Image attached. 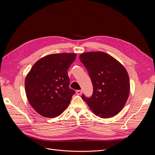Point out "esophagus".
I'll return each mask as SVG.
<instances>
[{
	"mask_svg": "<svg viewBox=\"0 0 155 155\" xmlns=\"http://www.w3.org/2000/svg\"><path fill=\"white\" fill-rule=\"evenodd\" d=\"M81 93H82V91L81 90H78V91H76V94H77L78 95L81 94Z\"/></svg>",
	"mask_w": 155,
	"mask_h": 155,
	"instance_id": "obj_1",
	"label": "esophagus"
}]
</instances>
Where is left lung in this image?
I'll list each match as a JSON object with an SVG mask.
<instances>
[{
  "mask_svg": "<svg viewBox=\"0 0 155 155\" xmlns=\"http://www.w3.org/2000/svg\"><path fill=\"white\" fill-rule=\"evenodd\" d=\"M93 85L91 97L83 95L94 114L102 118H111L122 110L130 92L129 74L112 56L103 51H89L79 55Z\"/></svg>",
  "mask_w": 155,
  "mask_h": 155,
  "instance_id": "obj_1",
  "label": "left lung"
}]
</instances>
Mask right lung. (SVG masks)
<instances>
[{
	"label": "right lung",
	"instance_id": "add662e5",
	"mask_svg": "<svg viewBox=\"0 0 155 155\" xmlns=\"http://www.w3.org/2000/svg\"><path fill=\"white\" fill-rule=\"evenodd\" d=\"M76 58L75 53L49 54L33 65L25 78V91L31 107L46 118L61 114L75 91L69 88L68 69Z\"/></svg>",
	"mask_w": 155,
	"mask_h": 155
}]
</instances>
